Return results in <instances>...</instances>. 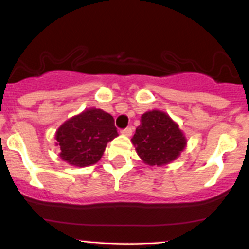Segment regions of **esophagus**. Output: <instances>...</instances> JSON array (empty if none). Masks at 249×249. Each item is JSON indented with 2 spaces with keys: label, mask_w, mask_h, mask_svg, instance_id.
I'll return each instance as SVG.
<instances>
[{
  "label": "esophagus",
  "mask_w": 249,
  "mask_h": 249,
  "mask_svg": "<svg viewBox=\"0 0 249 249\" xmlns=\"http://www.w3.org/2000/svg\"><path fill=\"white\" fill-rule=\"evenodd\" d=\"M120 133H122V135H124V136H127V137H130V136L132 135V129H131V127H126V129L122 130Z\"/></svg>",
  "instance_id": "34e87169"
}]
</instances>
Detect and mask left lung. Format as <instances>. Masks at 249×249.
Masks as SVG:
<instances>
[{
  "mask_svg": "<svg viewBox=\"0 0 249 249\" xmlns=\"http://www.w3.org/2000/svg\"><path fill=\"white\" fill-rule=\"evenodd\" d=\"M138 156L148 166H166L186 148L187 140L179 125L166 112L153 109L141 117L131 138Z\"/></svg>",
  "mask_w": 249,
  "mask_h": 249,
  "instance_id": "obj_1",
  "label": "left lung"
}]
</instances>
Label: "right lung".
Returning a JSON list of instances; mask_svg holds the SVG:
<instances>
[{
  "label": "right lung",
  "mask_w": 249,
  "mask_h": 249,
  "mask_svg": "<svg viewBox=\"0 0 249 249\" xmlns=\"http://www.w3.org/2000/svg\"><path fill=\"white\" fill-rule=\"evenodd\" d=\"M117 136L113 117L91 107L63 123L54 138L63 161L75 167H87L101 159L107 143Z\"/></svg>",
  "instance_id": "right-lung-1"
}]
</instances>
